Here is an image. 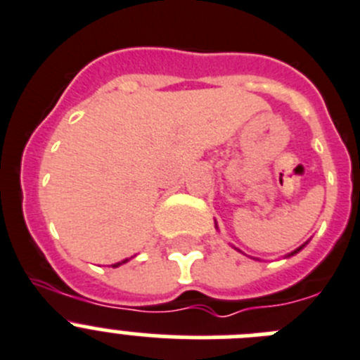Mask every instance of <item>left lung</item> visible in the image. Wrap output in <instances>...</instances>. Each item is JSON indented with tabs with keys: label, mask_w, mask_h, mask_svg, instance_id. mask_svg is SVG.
Here are the masks:
<instances>
[{
	"label": "left lung",
	"mask_w": 360,
	"mask_h": 360,
	"mask_svg": "<svg viewBox=\"0 0 360 360\" xmlns=\"http://www.w3.org/2000/svg\"><path fill=\"white\" fill-rule=\"evenodd\" d=\"M215 228H217V222H215ZM307 244H309V240H307V242H305V244H301V245H300V248H297V249H294V251H290V252H289V255H285V258H289V257H294V255H297V252H300V251H301V249L305 248V245H307ZM257 260H258V258H257Z\"/></svg>",
	"instance_id": "left-lung-1"
}]
</instances>
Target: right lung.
<instances>
[{"label": "right lung", "mask_w": 360, "mask_h": 360, "mask_svg": "<svg viewBox=\"0 0 360 360\" xmlns=\"http://www.w3.org/2000/svg\"><path fill=\"white\" fill-rule=\"evenodd\" d=\"M131 258H132V257H131ZM131 258H125V260H122V262H116V264H112V267H120V265L127 264V262L131 260Z\"/></svg>", "instance_id": "1"}]
</instances>
